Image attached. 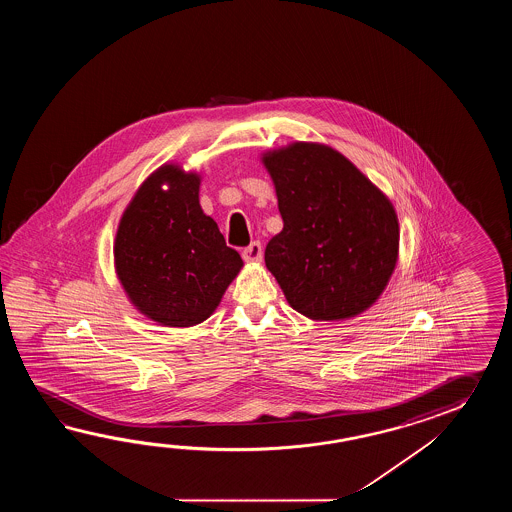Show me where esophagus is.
<instances>
[{
	"instance_id": "obj_1",
	"label": "esophagus",
	"mask_w": 512,
	"mask_h": 512,
	"mask_svg": "<svg viewBox=\"0 0 512 512\" xmlns=\"http://www.w3.org/2000/svg\"><path fill=\"white\" fill-rule=\"evenodd\" d=\"M241 256H243V260L245 261H261L263 249H261L260 241H252L249 247H245V249H243Z\"/></svg>"
}]
</instances>
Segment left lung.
<instances>
[{
	"label": "left lung",
	"instance_id": "1",
	"mask_svg": "<svg viewBox=\"0 0 512 512\" xmlns=\"http://www.w3.org/2000/svg\"><path fill=\"white\" fill-rule=\"evenodd\" d=\"M283 230L265 265L294 311L344 320L366 311L390 282L399 221L390 199L337 150L294 142L263 155Z\"/></svg>",
	"mask_w": 512,
	"mask_h": 512
}]
</instances>
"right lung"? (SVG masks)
<instances>
[{"mask_svg":"<svg viewBox=\"0 0 512 512\" xmlns=\"http://www.w3.org/2000/svg\"><path fill=\"white\" fill-rule=\"evenodd\" d=\"M199 175L164 164L120 219L115 269L131 304L163 326L201 324L243 260L199 205Z\"/></svg>","mask_w":512,"mask_h":512,"instance_id":"obj_1","label":"right lung"}]
</instances>
